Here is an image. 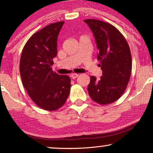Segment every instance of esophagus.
Here are the masks:
<instances>
[{"mask_svg":"<svg viewBox=\"0 0 153 153\" xmlns=\"http://www.w3.org/2000/svg\"><path fill=\"white\" fill-rule=\"evenodd\" d=\"M78 76H79V74H72V75H71V77H72V79H76Z\"/></svg>","mask_w":153,"mask_h":153,"instance_id":"34e87169","label":"esophagus"}]
</instances>
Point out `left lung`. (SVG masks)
I'll return each instance as SVG.
<instances>
[{"label":"left lung","mask_w":153,"mask_h":153,"mask_svg":"<svg viewBox=\"0 0 153 153\" xmlns=\"http://www.w3.org/2000/svg\"><path fill=\"white\" fill-rule=\"evenodd\" d=\"M95 37L102 76H91L90 97L100 104L116 102L124 93L131 72V56L127 42L116 27L97 19H85Z\"/></svg>","instance_id":"1"}]
</instances>
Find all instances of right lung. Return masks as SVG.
<instances>
[{
	"label": "right lung",
	"mask_w": 153,
	"mask_h": 153,
	"mask_svg": "<svg viewBox=\"0 0 153 153\" xmlns=\"http://www.w3.org/2000/svg\"><path fill=\"white\" fill-rule=\"evenodd\" d=\"M64 22L49 24L27 41L20 59L22 83L31 100L39 107L55 111L65 103L71 80L67 75L53 72V58L57 55V39Z\"/></svg>",
	"instance_id": "right-lung-1"
}]
</instances>
